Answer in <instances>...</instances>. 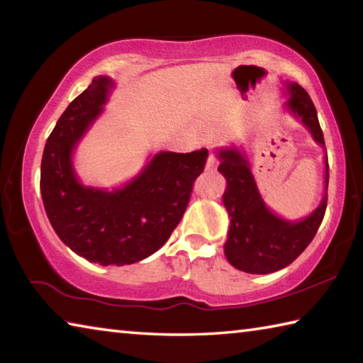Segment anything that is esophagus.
I'll use <instances>...</instances> for the list:
<instances>
[{
    "label": "esophagus",
    "instance_id": "obj_1",
    "mask_svg": "<svg viewBox=\"0 0 363 363\" xmlns=\"http://www.w3.org/2000/svg\"><path fill=\"white\" fill-rule=\"evenodd\" d=\"M217 167H218V157L215 156L213 152H211L209 154V159H207L206 169H207V172H215V169H217Z\"/></svg>",
    "mask_w": 363,
    "mask_h": 363
}]
</instances>
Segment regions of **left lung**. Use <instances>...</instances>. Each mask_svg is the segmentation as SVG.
Wrapping results in <instances>:
<instances>
[{
  "instance_id": "1",
  "label": "left lung",
  "mask_w": 363,
  "mask_h": 363,
  "mask_svg": "<svg viewBox=\"0 0 363 363\" xmlns=\"http://www.w3.org/2000/svg\"><path fill=\"white\" fill-rule=\"evenodd\" d=\"M289 109L301 117L315 140L325 145L317 109L309 94L296 82L289 84ZM218 172L225 174L228 189L223 203L230 217L225 254L230 265L252 274H267L289 267L309 243L325 218L328 206L329 165L326 156V195L317 211L303 221H285L268 209L250 172V164L240 151H220Z\"/></svg>"
}]
</instances>
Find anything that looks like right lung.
Instances as JSON below:
<instances>
[{"mask_svg":"<svg viewBox=\"0 0 363 363\" xmlns=\"http://www.w3.org/2000/svg\"><path fill=\"white\" fill-rule=\"evenodd\" d=\"M112 86L106 76L95 78L60 115L43 150L40 190L51 226L68 248L101 265H129L156 252L179 225L209 151L160 152L125 189L81 186L72 152Z\"/></svg>","mask_w":363,"mask_h":363,"instance_id":"obj_1","label":"right lung"}]
</instances>
